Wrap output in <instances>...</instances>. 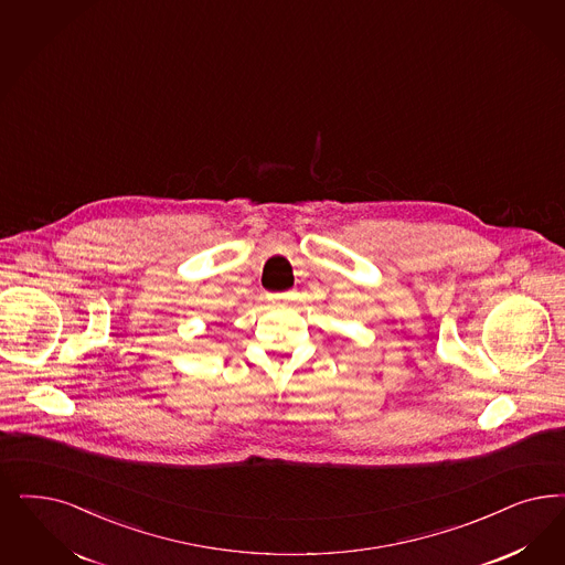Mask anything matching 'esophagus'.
<instances>
[{
    "label": "esophagus",
    "instance_id": "1",
    "mask_svg": "<svg viewBox=\"0 0 565 565\" xmlns=\"http://www.w3.org/2000/svg\"><path fill=\"white\" fill-rule=\"evenodd\" d=\"M286 298H290V292L269 294V300H273V302H277V300H286Z\"/></svg>",
    "mask_w": 565,
    "mask_h": 565
}]
</instances>
